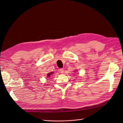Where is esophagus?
<instances>
[{
  "label": "esophagus",
  "instance_id": "34e87169",
  "mask_svg": "<svg viewBox=\"0 0 123 123\" xmlns=\"http://www.w3.org/2000/svg\"><path fill=\"white\" fill-rule=\"evenodd\" d=\"M59 71H60V72L61 73H63V72H64V69H63V68H60Z\"/></svg>",
  "mask_w": 123,
  "mask_h": 123
}]
</instances>
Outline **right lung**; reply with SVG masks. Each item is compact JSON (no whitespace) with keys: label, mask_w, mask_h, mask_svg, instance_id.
Masks as SVG:
<instances>
[{"label":"right lung","mask_w":123,"mask_h":123,"mask_svg":"<svg viewBox=\"0 0 123 123\" xmlns=\"http://www.w3.org/2000/svg\"><path fill=\"white\" fill-rule=\"evenodd\" d=\"M53 74V73L52 72H51V73H49V74H48V77H50V75H51V74Z\"/></svg>","instance_id":"obj_1"}]
</instances>
